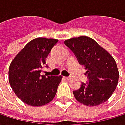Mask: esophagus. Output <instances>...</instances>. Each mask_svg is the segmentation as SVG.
<instances>
[{
	"label": "esophagus",
	"instance_id": "obj_1",
	"mask_svg": "<svg viewBox=\"0 0 125 125\" xmlns=\"http://www.w3.org/2000/svg\"><path fill=\"white\" fill-rule=\"evenodd\" d=\"M64 78L65 79H71V77H70V76H64Z\"/></svg>",
	"mask_w": 125,
	"mask_h": 125
}]
</instances>
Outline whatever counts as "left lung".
<instances>
[{
	"mask_svg": "<svg viewBox=\"0 0 125 125\" xmlns=\"http://www.w3.org/2000/svg\"><path fill=\"white\" fill-rule=\"evenodd\" d=\"M79 63L87 70V83H82L73 93L86 106H97L111 97L118 85L119 73L115 61L93 39L82 36L64 41Z\"/></svg>",
	"mask_w": 125,
	"mask_h": 125,
	"instance_id": "1",
	"label": "left lung"
}]
</instances>
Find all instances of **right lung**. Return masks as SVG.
<instances>
[{"label":"right lung","mask_w":125,"mask_h":125,"mask_svg":"<svg viewBox=\"0 0 125 125\" xmlns=\"http://www.w3.org/2000/svg\"><path fill=\"white\" fill-rule=\"evenodd\" d=\"M55 39L36 38L30 41L11 62L9 68L10 84L16 96L33 106L47 104L55 97L61 76L41 75Z\"/></svg>","instance_id":"obj_1"}]
</instances>
